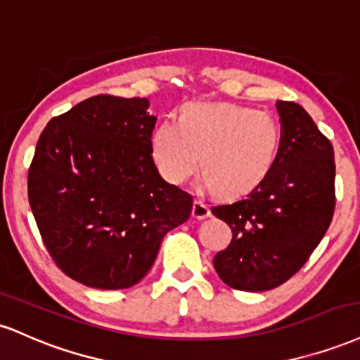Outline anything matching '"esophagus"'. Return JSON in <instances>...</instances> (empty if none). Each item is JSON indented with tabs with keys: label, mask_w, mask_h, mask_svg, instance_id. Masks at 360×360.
I'll return each mask as SVG.
<instances>
[{
	"label": "esophagus",
	"mask_w": 360,
	"mask_h": 360,
	"mask_svg": "<svg viewBox=\"0 0 360 360\" xmlns=\"http://www.w3.org/2000/svg\"><path fill=\"white\" fill-rule=\"evenodd\" d=\"M193 217L198 219V221H202V219H207L210 215V209L209 205L205 204L204 200H200V198H197L195 202H193V210H192Z\"/></svg>",
	"instance_id": "obj_1"
}]
</instances>
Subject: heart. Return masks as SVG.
Returning <instances> with one entry per match:
<instances>
[{
    "label": "heart",
    "mask_w": 360,
    "mask_h": 360,
    "mask_svg": "<svg viewBox=\"0 0 360 360\" xmlns=\"http://www.w3.org/2000/svg\"><path fill=\"white\" fill-rule=\"evenodd\" d=\"M280 122L269 112L227 103H188L179 122L162 121L151 136V155L162 175L184 184L198 170L219 195H243L259 185L281 151Z\"/></svg>",
    "instance_id": "obj_1"
}]
</instances>
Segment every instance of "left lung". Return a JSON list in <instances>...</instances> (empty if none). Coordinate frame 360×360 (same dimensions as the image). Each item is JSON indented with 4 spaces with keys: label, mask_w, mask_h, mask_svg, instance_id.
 <instances>
[{
    "label": "left lung",
    "mask_w": 360,
    "mask_h": 360,
    "mask_svg": "<svg viewBox=\"0 0 360 360\" xmlns=\"http://www.w3.org/2000/svg\"><path fill=\"white\" fill-rule=\"evenodd\" d=\"M283 143L268 176L246 197L212 207L232 240L214 257L227 286L266 291L288 281L327 232L335 209L332 143L297 103L278 101Z\"/></svg>",
    "instance_id": "left-lung-1"
}]
</instances>
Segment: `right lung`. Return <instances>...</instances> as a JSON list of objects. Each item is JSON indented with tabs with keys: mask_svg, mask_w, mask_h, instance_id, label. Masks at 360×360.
<instances>
[{
	"mask_svg": "<svg viewBox=\"0 0 360 360\" xmlns=\"http://www.w3.org/2000/svg\"><path fill=\"white\" fill-rule=\"evenodd\" d=\"M146 97L94 96L41 131L28 200L50 256L97 290L136 285L193 198L160 176L151 156L156 117Z\"/></svg>",
	"mask_w": 360,
	"mask_h": 360,
	"instance_id": "1",
	"label": "right lung"
}]
</instances>
